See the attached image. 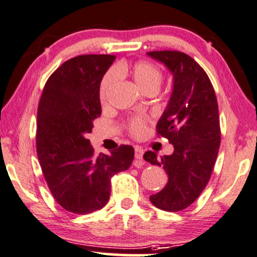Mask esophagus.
Listing matches in <instances>:
<instances>
[{
  "mask_svg": "<svg viewBox=\"0 0 257 257\" xmlns=\"http://www.w3.org/2000/svg\"><path fill=\"white\" fill-rule=\"evenodd\" d=\"M143 155H144V150H143L142 148H139V146H136V149H135L136 158L141 161V159H143Z\"/></svg>",
  "mask_w": 257,
  "mask_h": 257,
  "instance_id": "obj_1",
  "label": "esophagus"
}]
</instances>
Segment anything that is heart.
<instances>
[{"label": "heart", "instance_id": "1", "mask_svg": "<svg viewBox=\"0 0 257 257\" xmlns=\"http://www.w3.org/2000/svg\"><path fill=\"white\" fill-rule=\"evenodd\" d=\"M128 74L132 76L137 85L141 87L144 92L155 91L157 92L161 87L163 79L162 69L159 66L151 61H138L131 67H127L126 65H119L115 68V71H109L102 76L101 81L99 85V96L104 101L107 99L109 92L114 87L116 81H118V75ZM146 125H148V118L144 115H135L127 120V130L132 136L139 137L145 132Z\"/></svg>", "mask_w": 257, "mask_h": 257}]
</instances>
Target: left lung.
I'll return each mask as SVG.
<instances>
[{
  "mask_svg": "<svg viewBox=\"0 0 257 257\" xmlns=\"http://www.w3.org/2000/svg\"><path fill=\"white\" fill-rule=\"evenodd\" d=\"M148 54L173 74L171 99L156 131L175 148L171 156L161 158L145 152V161L163 166L168 175L164 189L150 201L156 208L176 212L191 205L211 177L221 144L217 98L208 74L191 56L178 51Z\"/></svg>",
  "mask_w": 257,
  "mask_h": 257,
  "instance_id": "8db88e82",
  "label": "left lung"
}]
</instances>
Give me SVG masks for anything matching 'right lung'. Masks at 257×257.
Wrapping results in <instances>:
<instances>
[{
  "label": "right lung",
  "mask_w": 257,
  "mask_h": 257,
  "mask_svg": "<svg viewBox=\"0 0 257 257\" xmlns=\"http://www.w3.org/2000/svg\"><path fill=\"white\" fill-rule=\"evenodd\" d=\"M114 55H79L49 76L38 107L36 152L43 177L60 206L89 214L107 204L111 179L130 168L131 145L95 156L87 139L101 114L99 85Z\"/></svg>",
  "instance_id": "right-lung-1"
}]
</instances>
